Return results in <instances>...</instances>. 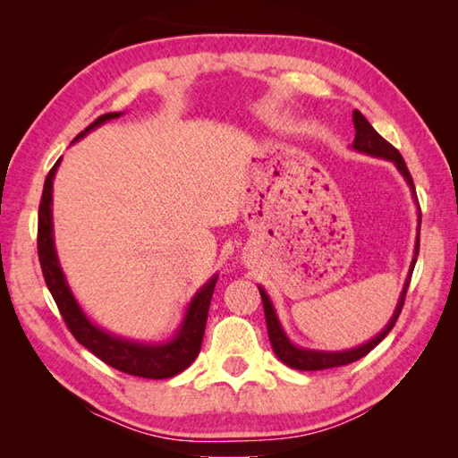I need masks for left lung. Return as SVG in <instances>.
Wrapping results in <instances>:
<instances>
[{"instance_id": "obj_1", "label": "left lung", "mask_w": 458, "mask_h": 458, "mask_svg": "<svg viewBox=\"0 0 458 458\" xmlns=\"http://www.w3.org/2000/svg\"><path fill=\"white\" fill-rule=\"evenodd\" d=\"M352 122H354V141L350 148L358 153H364L369 155V157H377V159H384V161H392L395 165V169L400 171L402 177L405 179L407 187L411 191V197L413 202L417 207V236H415V248H413V259L410 264V271H407V277H405V284L402 287V293L400 299H397V305L394 309V315L392 318L387 320V325L379 330V333L369 338L368 343L354 346V348H346V350H313V348H303V346H297L293 340H291L285 333V328L281 327V320L277 317V310L271 303V299L267 295V291L258 285L259 289V295L261 301H264V310H266V323H267V335H269V343L274 346V352L276 356L289 368H295V369H305V372H313V369H327V368H336V366H344L350 362H356V360L364 358L369 350H374L382 340L386 338V335L390 333L394 328L397 317L402 313V307H403V299L407 293V287H410V279L413 274V267H415V261H417V254H420V226H421V210H420V202H417V194H415V187H413V179L410 171H407V165L403 161V157L400 155L392 143H387L382 135H379L369 122L364 118L362 114L358 110H354L352 114Z\"/></svg>"}]
</instances>
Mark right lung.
<instances>
[{
  "label": "right lung",
  "mask_w": 458,
  "mask_h": 458,
  "mask_svg": "<svg viewBox=\"0 0 458 458\" xmlns=\"http://www.w3.org/2000/svg\"><path fill=\"white\" fill-rule=\"evenodd\" d=\"M120 115H123V112H110L100 115V118L90 123L79 138H74L72 143L86 138L92 130L100 128L106 122L120 118ZM61 161L63 157L55 163V167L48 171L45 179L41 207H38L37 248L45 284L48 291H51L58 310H61L66 327L71 328L72 336L79 340L84 348H89L92 354L102 360V362L120 369V372L149 379H165L181 374L182 369H187L194 362V358L200 352L210 299L214 293V285H216L218 274H214L207 284L191 297L187 309H184L179 328L174 330V335L171 338L161 340V343L120 336L102 328L100 325H96L94 320L84 313V309L81 307L79 301H76L71 285H68L55 246L53 181Z\"/></svg>",
  "instance_id": "1"
}]
</instances>
